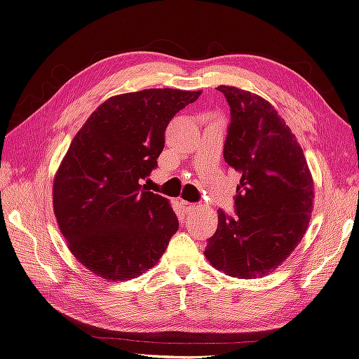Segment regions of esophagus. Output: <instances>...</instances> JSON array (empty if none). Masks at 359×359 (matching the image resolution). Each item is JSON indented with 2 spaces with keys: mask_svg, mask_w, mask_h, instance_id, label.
<instances>
[{
  "mask_svg": "<svg viewBox=\"0 0 359 359\" xmlns=\"http://www.w3.org/2000/svg\"><path fill=\"white\" fill-rule=\"evenodd\" d=\"M180 206H182L183 212L189 213V212H194V210H196L197 204H196V203H189V201H185V200H180Z\"/></svg>",
  "mask_w": 359,
  "mask_h": 359,
  "instance_id": "esophagus-1",
  "label": "esophagus"
}]
</instances>
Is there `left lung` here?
<instances>
[{
    "label": "left lung",
    "instance_id": "obj_1",
    "mask_svg": "<svg viewBox=\"0 0 359 359\" xmlns=\"http://www.w3.org/2000/svg\"><path fill=\"white\" fill-rule=\"evenodd\" d=\"M230 105L224 142L227 165L242 174L236 217L218 210L204 255L234 278H257L289 257L309 227L313 177L304 151L268 100L236 87H217Z\"/></svg>",
    "mask_w": 359,
    "mask_h": 359
}]
</instances>
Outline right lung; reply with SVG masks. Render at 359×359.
Instances as JSON below:
<instances>
[{
  "mask_svg": "<svg viewBox=\"0 0 359 359\" xmlns=\"http://www.w3.org/2000/svg\"><path fill=\"white\" fill-rule=\"evenodd\" d=\"M201 91L149 88L105 100L79 129L54 180V213L70 252L104 280L153 268L179 229L167 198L141 185L176 112Z\"/></svg>",
  "mask_w": 359,
  "mask_h": 359,
  "instance_id": "1",
  "label": "right lung"
}]
</instances>
